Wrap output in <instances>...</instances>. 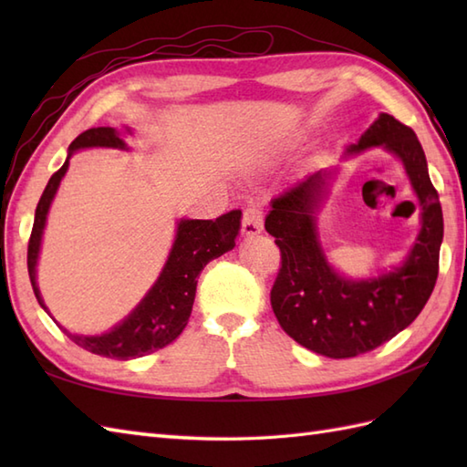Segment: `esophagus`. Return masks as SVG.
Instances as JSON below:
<instances>
[{
	"instance_id": "esophagus-1",
	"label": "esophagus",
	"mask_w": 467,
	"mask_h": 467,
	"mask_svg": "<svg viewBox=\"0 0 467 467\" xmlns=\"http://www.w3.org/2000/svg\"><path fill=\"white\" fill-rule=\"evenodd\" d=\"M263 231V213L261 208L249 206L244 208L243 213V234L244 236H254Z\"/></svg>"
}]
</instances>
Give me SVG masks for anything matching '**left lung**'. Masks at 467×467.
<instances>
[{
	"label": "left lung",
	"instance_id": "1",
	"mask_svg": "<svg viewBox=\"0 0 467 467\" xmlns=\"http://www.w3.org/2000/svg\"><path fill=\"white\" fill-rule=\"evenodd\" d=\"M367 148H383L400 158L420 201V234L400 266L369 279H349L327 261L317 213L337 168L317 171L276 196L265 218L266 233L281 249L271 291L276 321L296 343L331 359L373 351L410 327L438 281L443 214L418 136L391 114H379L359 140L347 146L345 156Z\"/></svg>",
	"mask_w": 467,
	"mask_h": 467
}]
</instances>
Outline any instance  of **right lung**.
<instances>
[{
    "label": "right lung",
    "instance_id": "add662e5",
    "mask_svg": "<svg viewBox=\"0 0 467 467\" xmlns=\"http://www.w3.org/2000/svg\"><path fill=\"white\" fill-rule=\"evenodd\" d=\"M124 132L130 134L132 130L126 128ZM84 148H118V150H128V144L124 142L122 134L110 126L90 128V130L82 132L69 144L64 166L56 174H52L42 198H39L32 236H29L27 244V273L36 299L47 315L49 311L44 305L42 293H39L36 281L39 246H42L49 206H52L59 182H62L64 174L67 172L69 158H72L76 150H84ZM241 211H231L218 216L216 221L181 218L176 226L172 249L168 253L161 276H158L152 289L144 295V299L136 305V309L126 319L102 335H76L64 329L62 325H59V329L76 345H80L82 349L110 357V359L128 361L162 349V347L172 343L182 333L188 323V317L192 313L198 275L216 256L234 249V241L241 231Z\"/></svg>",
    "mask_w": 467,
    "mask_h": 467
}]
</instances>
